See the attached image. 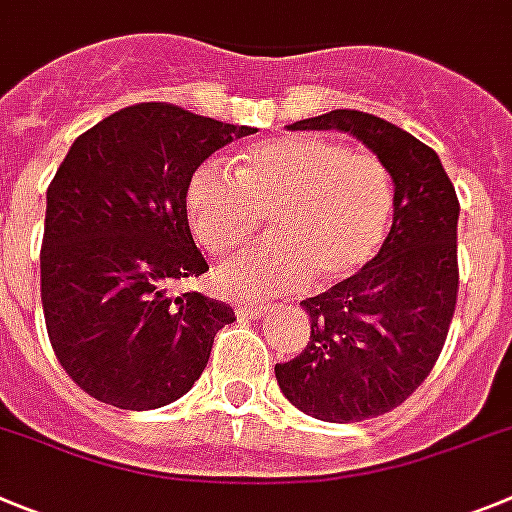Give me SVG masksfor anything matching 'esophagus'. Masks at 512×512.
I'll return each instance as SVG.
<instances>
[{"label": "esophagus", "instance_id": "34e87169", "mask_svg": "<svg viewBox=\"0 0 512 512\" xmlns=\"http://www.w3.org/2000/svg\"><path fill=\"white\" fill-rule=\"evenodd\" d=\"M271 307H261V304H246L238 302L236 304V314L238 317H246V320H253V317H264Z\"/></svg>", "mask_w": 512, "mask_h": 512}]
</instances>
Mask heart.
I'll return each instance as SVG.
<instances>
[{
    "label": "heart",
    "mask_w": 512,
    "mask_h": 512,
    "mask_svg": "<svg viewBox=\"0 0 512 512\" xmlns=\"http://www.w3.org/2000/svg\"><path fill=\"white\" fill-rule=\"evenodd\" d=\"M185 218L208 253H225L259 231L274 238L246 248L215 271L231 297H264L312 274L337 284L381 251L393 218V180L383 159L317 134H287L243 149L236 175L215 159L187 177Z\"/></svg>",
    "instance_id": "b5f03b06"
}]
</instances>
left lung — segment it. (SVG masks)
Masks as SVG:
<instances>
[{"mask_svg":"<svg viewBox=\"0 0 512 512\" xmlns=\"http://www.w3.org/2000/svg\"><path fill=\"white\" fill-rule=\"evenodd\" d=\"M287 129L348 131L391 172L393 225L381 251L360 274L304 299L307 348L274 368L304 414L373 419L426 381L447 340L459 289L457 192L434 149L373 114L337 109Z\"/></svg>","mask_w":512,"mask_h":512,"instance_id":"left-lung-1","label":"left lung"}]
</instances>
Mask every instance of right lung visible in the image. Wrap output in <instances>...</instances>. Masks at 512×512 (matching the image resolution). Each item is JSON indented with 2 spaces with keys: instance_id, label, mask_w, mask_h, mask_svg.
Returning <instances> with one entry per match:
<instances>
[{
  "instance_id": "1",
  "label": "right lung",
  "mask_w": 512,
  "mask_h": 512,
  "mask_svg": "<svg viewBox=\"0 0 512 512\" xmlns=\"http://www.w3.org/2000/svg\"><path fill=\"white\" fill-rule=\"evenodd\" d=\"M251 126L137 103L83 131L48 187L40 294L50 345L96 401L147 411L198 381L231 304L172 284L208 271L185 218L187 177Z\"/></svg>"
}]
</instances>
